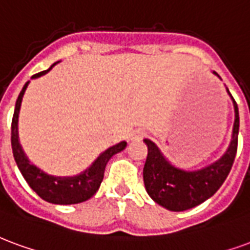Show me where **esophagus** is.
Masks as SVG:
<instances>
[{"label":"esophagus","instance_id":"1","mask_svg":"<svg viewBox=\"0 0 250 250\" xmlns=\"http://www.w3.org/2000/svg\"><path fill=\"white\" fill-rule=\"evenodd\" d=\"M144 136H145V132H144V130H134V132L130 134V140H133V141H137V140L144 138Z\"/></svg>","mask_w":250,"mask_h":250}]
</instances>
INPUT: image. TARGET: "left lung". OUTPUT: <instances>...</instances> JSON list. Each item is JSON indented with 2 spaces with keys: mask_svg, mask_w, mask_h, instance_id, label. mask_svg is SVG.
I'll use <instances>...</instances> for the list:
<instances>
[{
  "mask_svg": "<svg viewBox=\"0 0 250 250\" xmlns=\"http://www.w3.org/2000/svg\"><path fill=\"white\" fill-rule=\"evenodd\" d=\"M233 105L236 118L233 125L232 143L218 161L201 170L185 172L172 167L164 158L154 143L150 140H144L147 145V157L144 165V184L147 194L158 205L173 212H183L207 201L220 189L232 169L237 153L240 117L234 98Z\"/></svg>",
  "mask_w": 250,
  "mask_h": 250,
  "instance_id": "8db88e82",
  "label": "left lung"
}]
</instances>
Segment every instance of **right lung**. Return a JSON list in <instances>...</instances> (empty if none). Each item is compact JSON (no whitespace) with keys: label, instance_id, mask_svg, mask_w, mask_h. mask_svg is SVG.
<instances>
[{"label":"right lung","instance_id":"obj_1","mask_svg":"<svg viewBox=\"0 0 250 250\" xmlns=\"http://www.w3.org/2000/svg\"><path fill=\"white\" fill-rule=\"evenodd\" d=\"M54 65L56 63H53L48 70H43V72L34 74L33 78H37L45 74V73H48ZM28 83H26L23 85L22 90L18 96L12 118V150L18 169H20L23 178L26 180V183L29 184V187L32 188L33 190L45 201L58 204V205H70V204H80V202L86 201V200L94 196V193L97 192L98 188L103 183L104 172H105V167H106L107 161L116 153L124 150L125 146H126V143L123 141V143L106 149L93 163L92 167L83 173H81V174L76 176V177H54V176H49L46 173H43L37 167H34L33 164L29 163V160L23 153L22 147L18 143V112H20L22 96L25 93V89L28 87Z\"/></svg>","mask_w":250,"mask_h":250}]
</instances>
